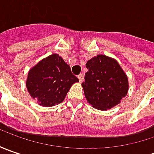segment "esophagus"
I'll use <instances>...</instances> for the list:
<instances>
[{"label":"esophagus","mask_w":154,"mask_h":154,"mask_svg":"<svg viewBox=\"0 0 154 154\" xmlns=\"http://www.w3.org/2000/svg\"><path fill=\"white\" fill-rule=\"evenodd\" d=\"M78 79L80 80V83H82L83 82V80H84V74H80L78 75Z\"/></svg>","instance_id":"1"}]
</instances>
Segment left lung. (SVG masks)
<instances>
[{
  "mask_svg": "<svg viewBox=\"0 0 154 154\" xmlns=\"http://www.w3.org/2000/svg\"><path fill=\"white\" fill-rule=\"evenodd\" d=\"M87 72L82 83L87 102L100 110L111 109L127 95L128 80L115 59L98 55L86 62Z\"/></svg>",
  "mask_w": 154,
  "mask_h": 154,
  "instance_id": "1",
  "label": "left lung"
}]
</instances>
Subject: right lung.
Here are the masks:
<instances>
[{
  "label": "right lung",
  "instance_id": "1",
  "mask_svg": "<svg viewBox=\"0 0 154 154\" xmlns=\"http://www.w3.org/2000/svg\"><path fill=\"white\" fill-rule=\"evenodd\" d=\"M79 79L57 54H52L30 69L26 88L40 105L51 107L62 103L72 85Z\"/></svg>",
  "mask_w": 154,
  "mask_h": 154
}]
</instances>
